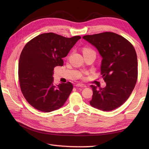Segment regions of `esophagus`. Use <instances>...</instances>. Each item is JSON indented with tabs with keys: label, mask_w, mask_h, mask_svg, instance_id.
Segmentation results:
<instances>
[{
	"label": "esophagus",
	"mask_w": 149,
	"mask_h": 149,
	"mask_svg": "<svg viewBox=\"0 0 149 149\" xmlns=\"http://www.w3.org/2000/svg\"><path fill=\"white\" fill-rule=\"evenodd\" d=\"M75 86L76 87H81V88H86V85L83 84H81V83H78L75 84Z\"/></svg>",
	"instance_id": "obj_1"
}]
</instances>
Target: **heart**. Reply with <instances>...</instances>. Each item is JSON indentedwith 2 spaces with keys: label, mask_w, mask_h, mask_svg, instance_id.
<instances>
[{
  "label": "heart",
  "mask_w": 149,
  "mask_h": 149,
  "mask_svg": "<svg viewBox=\"0 0 149 149\" xmlns=\"http://www.w3.org/2000/svg\"><path fill=\"white\" fill-rule=\"evenodd\" d=\"M83 53H89V52H94V51L93 50V49H91V48H87V47H84V48H83Z\"/></svg>",
  "instance_id": "b5f03b06"
}]
</instances>
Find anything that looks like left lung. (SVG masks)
I'll list each match as a JSON object with an SVG mask.
<instances>
[{"label":"left lung","mask_w":149,"mask_h":149,"mask_svg":"<svg viewBox=\"0 0 149 149\" xmlns=\"http://www.w3.org/2000/svg\"><path fill=\"white\" fill-rule=\"evenodd\" d=\"M83 38L95 47L102 58L101 74L105 88L91 85L93 94L90 104L109 111L127 101L136 86L138 76L137 57L127 39L113 32L84 35Z\"/></svg>","instance_id":"1"}]
</instances>
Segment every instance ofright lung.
<instances>
[{"label":"right lung","mask_w":149,"mask_h":149,"mask_svg":"<svg viewBox=\"0 0 149 149\" xmlns=\"http://www.w3.org/2000/svg\"><path fill=\"white\" fill-rule=\"evenodd\" d=\"M79 36L66 38L54 33L40 34L26 43L20 54L19 79L21 91L30 104L49 112L63 106L73 88L70 82L53 84V70L63 65Z\"/></svg>","instance_id":"add662e5"}]
</instances>
